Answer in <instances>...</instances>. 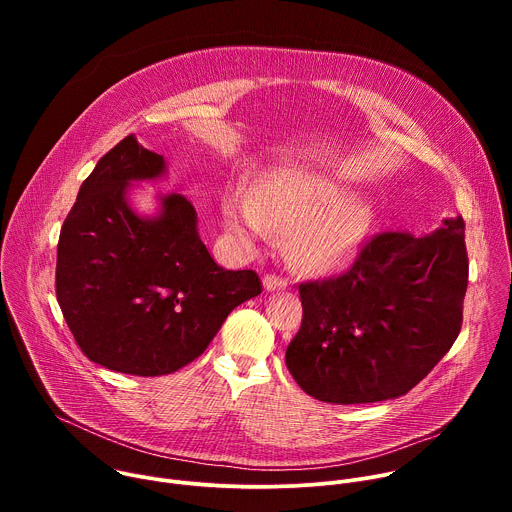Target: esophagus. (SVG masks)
<instances>
[{
  "label": "esophagus",
  "mask_w": 512,
  "mask_h": 512,
  "mask_svg": "<svg viewBox=\"0 0 512 512\" xmlns=\"http://www.w3.org/2000/svg\"><path fill=\"white\" fill-rule=\"evenodd\" d=\"M263 285H265L267 291H275V289L287 287V281H285V277L279 275V273H267V275L263 277Z\"/></svg>",
  "instance_id": "obj_1"
}]
</instances>
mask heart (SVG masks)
Masks as SVG:
<instances>
[{
	"mask_svg": "<svg viewBox=\"0 0 512 512\" xmlns=\"http://www.w3.org/2000/svg\"><path fill=\"white\" fill-rule=\"evenodd\" d=\"M225 212L239 233L263 237L269 229L283 235L289 259L316 271L346 265L373 225L371 208L352 200L344 186L302 170L261 178L251 196H233Z\"/></svg>",
	"mask_w": 512,
	"mask_h": 512,
	"instance_id": "1",
	"label": "heart"
}]
</instances>
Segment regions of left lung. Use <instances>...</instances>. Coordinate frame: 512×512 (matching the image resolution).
<instances>
[{"mask_svg":"<svg viewBox=\"0 0 512 512\" xmlns=\"http://www.w3.org/2000/svg\"><path fill=\"white\" fill-rule=\"evenodd\" d=\"M464 218L431 235L381 231L338 275L300 283L285 364L312 397L375 403L409 393L456 342L468 287Z\"/></svg>","mask_w":512,"mask_h":512,"instance_id":"8db88e82","label":"left lung"}]
</instances>
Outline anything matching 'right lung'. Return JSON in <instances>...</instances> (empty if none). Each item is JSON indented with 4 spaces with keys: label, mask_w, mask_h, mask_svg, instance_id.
<instances>
[{
    "label": "right lung",
    "mask_w": 512,
    "mask_h": 512,
    "mask_svg": "<svg viewBox=\"0 0 512 512\" xmlns=\"http://www.w3.org/2000/svg\"><path fill=\"white\" fill-rule=\"evenodd\" d=\"M164 166L133 135L121 139L83 182L56 251V300L79 348L137 377L186 367L239 304L263 291L253 269L214 263L184 196H166L154 221L127 206V184Z\"/></svg>",
    "instance_id": "1"
}]
</instances>
